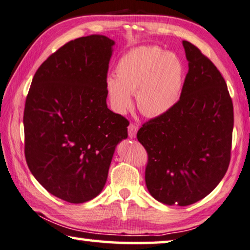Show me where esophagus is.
<instances>
[{
  "label": "esophagus",
  "mask_w": 250,
  "mask_h": 250,
  "mask_svg": "<svg viewBox=\"0 0 250 250\" xmlns=\"http://www.w3.org/2000/svg\"><path fill=\"white\" fill-rule=\"evenodd\" d=\"M137 130H138L137 125H135V124H133V123H130V124L128 125V136H129V138H134L135 136H136Z\"/></svg>",
  "instance_id": "obj_1"
}]
</instances>
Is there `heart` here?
Returning <instances> with one entry per match:
<instances>
[{"mask_svg":"<svg viewBox=\"0 0 250 250\" xmlns=\"http://www.w3.org/2000/svg\"><path fill=\"white\" fill-rule=\"evenodd\" d=\"M116 75L105 80L110 105L124 113L133 104L146 116L163 115L174 107L181 96L184 65L179 57L157 46H138L125 53L116 64Z\"/></svg>","mask_w":250,"mask_h":250,"instance_id":"b5f03b06","label":"heart"}]
</instances>
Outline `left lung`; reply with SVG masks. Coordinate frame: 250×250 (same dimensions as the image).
Returning <instances> with one entry per match:
<instances>
[{
	"label": "left lung",
	"instance_id": "8db88e82",
	"mask_svg": "<svg viewBox=\"0 0 250 250\" xmlns=\"http://www.w3.org/2000/svg\"><path fill=\"white\" fill-rule=\"evenodd\" d=\"M188 73L168 112L143 124L137 140L148 161L147 189L169 206L191 205L211 193L228 169L234 106L226 82L198 47L183 41Z\"/></svg>",
	"mask_w": 250,
	"mask_h": 250
}]
</instances>
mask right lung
Returning <instances> with one entry per match:
<instances>
[{
    "label": "right lung",
    "instance_id": "add662e5",
    "mask_svg": "<svg viewBox=\"0 0 250 250\" xmlns=\"http://www.w3.org/2000/svg\"><path fill=\"white\" fill-rule=\"evenodd\" d=\"M114 44L104 35L69 41L39 67L26 96L27 166L48 193L67 203L101 193L115 147L127 138L129 122L106 104Z\"/></svg>",
    "mask_w": 250,
    "mask_h": 250
}]
</instances>
